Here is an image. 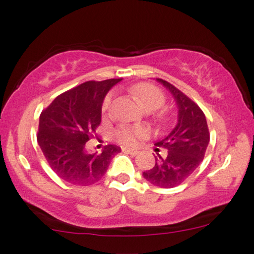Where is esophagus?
Masks as SVG:
<instances>
[{"label":"esophagus","mask_w":254,"mask_h":254,"mask_svg":"<svg viewBox=\"0 0 254 254\" xmlns=\"http://www.w3.org/2000/svg\"><path fill=\"white\" fill-rule=\"evenodd\" d=\"M123 151L124 152H127V154H130V155H132V156H136L139 154V150L138 149H130V148H126V149H123Z\"/></svg>","instance_id":"34e87169"}]
</instances>
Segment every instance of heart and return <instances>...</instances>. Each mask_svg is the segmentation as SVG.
I'll list each match as a JSON object with an SVG mask.
<instances>
[{
  "label": "heart",
  "mask_w": 254,
  "mask_h": 254,
  "mask_svg": "<svg viewBox=\"0 0 254 254\" xmlns=\"http://www.w3.org/2000/svg\"><path fill=\"white\" fill-rule=\"evenodd\" d=\"M131 95L138 100V103L141 105L144 110L149 112L155 111L163 105L165 102V96L162 90L158 89L154 84L150 83H139L136 86H133L130 89ZM113 103V95H108L107 97L104 99L102 112L104 115H107L108 112L111 110ZM148 131L143 127H120L119 130L115 131V138L121 143L127 144V146H132L135 144L136 140L140 138H143L147 135Z\"/></svg>",
  "instance_id": "obj_1"
}]
</instances>
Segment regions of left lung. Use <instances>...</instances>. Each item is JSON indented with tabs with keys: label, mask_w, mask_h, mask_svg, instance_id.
I'll return each mask as SVG.
<instances>
[{
	"label": "left lung",
	"mask_w": 254,
	"mask_h": 254,
	"mask_svg": "<svg viewBox=\"0 0 254 254\" xmlns=\"http://www.w3.org/2000/svg\"><path fill=\"white\" fill-rule=\"evenodd\" d=\"M157 82L166 88L178 107V121L170 133L155 144L167 149V156H155L151 170L143 172V178L155 187L174 188L188 179L203 160L209 144V130L203 112L182 91L163 79Z\"/></svg>",
	"instance_id": "left-lung-1"
}]
</instances>
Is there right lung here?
Masks as SVG:
<instances>
[{"label":"right lung","mask_w":254,"mask_h":254,"mask_svg":"<svg viewBox=\"0 0 254 254\" xmlns=\"http://www.w3.org/2000/svg\"><path fill=\"white\" fill-rule=\"evenodd\" d=\"M122 79L87 81L58 96L39 118L37 141L44 156L60 178L73 185H91L107 172L121 148L108 144L102 152L87 149L102 121L107 92Z\"/></svg>","instance_id":"right-lung-1"}]
</instances>
